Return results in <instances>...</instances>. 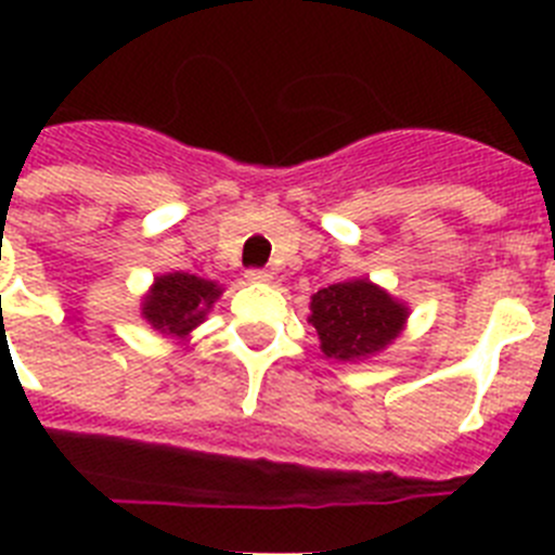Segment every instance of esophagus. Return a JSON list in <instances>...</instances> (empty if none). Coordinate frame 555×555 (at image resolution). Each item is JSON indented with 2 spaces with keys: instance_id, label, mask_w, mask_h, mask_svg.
<instances>
[{
  "instance_id": "obj_1",
  "label": "esophagus",
  "mask_w": 555,
  "mask_h": 555,
  "mask_svg": "<svg viewBox=\"0 0 555 555\" xmlns=\"http://www.w3.org/2000/svg\"><path fill=\"white\" fill-rule=\"evenodd\" d=\"M244 278H247L249 283H269L272 281V272H267V269H247Z\"/></svg>"
}]
</instances>
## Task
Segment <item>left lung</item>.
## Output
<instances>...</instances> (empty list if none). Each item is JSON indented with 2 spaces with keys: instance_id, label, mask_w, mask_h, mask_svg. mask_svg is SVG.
<instances>
[{
  "instance_id": "left-lung-1",
  "label": "left lung",
  "mask_w": 555,
  "mask_h": 555,
  "mask_svg": "<svg viewBox=\"0 0 555 555\" xmlns=\"http://www.w3.org/2000/svg\"><path fill=\"white\" fill-rule=\"evenodd\" d=\"M409 320V308L375 283H333L311 297V322L320 347L336 361H361L391 345Z\"/></svg>"
}]
</instances>
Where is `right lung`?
Returning a JSON list of instances; mask_svg holds the SVG:
<instances>
[{
    "label": "right lung",
    "mask_w": 555,
    "mask_h": 555,
    "mask_svg": "<svg viewBox=\"0 0 555 555\" xmlns=\"http://www.w3.org/2000/svg\"><path fill=\"white\" fill-rule=\"evenodd\" d=\"M222 288L189 272H169L155 278L141 302V317L164 336H189L205 313L219 300Z\"/></svg>",
    "instance_id": "1"
}]
</instances>
